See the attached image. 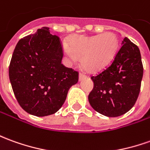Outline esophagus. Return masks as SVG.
I'll list each match as a JSON object with an SVG mask.
<instances>
[{
	"instance_id": "34e87169",
	"label": "esophagus",
	"mask_w": 150,
	"mask_h": 150,
	"mask_svg": "<svg viewBox=\"0 0 150 150\" xmlns=\"http://www.w3.org/2000/svg\"><path fill=\"white\" fill-rule=\"evenodd\" d=\"M84 78H86L85 75H83V74H81V73H80V74L79 75V81L83 80V79Z\"/></svg>"
}]
</instances>
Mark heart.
<instances>
[{
	"label": "heart",
	"mask_w": 150,
	"mask_h": 150,
	"mask_svg": "<svg viewBox=\"0 0 150 150\" xmlns=\"http://www.w3.org/2000/svg\"><path fill=\"white\" fill-rule=\"evenodd\" d=\"M119 40L113 32L95 35H75L68 39L62 51L70 64L80 62L88 71L96 73L106 67L117 53Z\"/></svg>",
	"instance_id": "obj_1"
}]
</instances>
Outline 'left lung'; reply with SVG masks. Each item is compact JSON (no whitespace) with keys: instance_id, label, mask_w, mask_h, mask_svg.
I'll use <instances>...</instances> for the list:
<instances>
[{"instance_id":"left-lung-1","label":"left lung","mask_w":150,"mask_h":150,"mask_svg":"<svg viewBox=\"0 0 150 150\" xmlns=\"http://www.w3.org/2000/svg\"><path fill=\"white\" fill-rule=\"evenodd\" d=\"M142 77L140 50L125 37L110 65L91 77L93 82V89L88 95L91 106L107 117L124 115L137 101Z\"/></svg>"}]
</instances>
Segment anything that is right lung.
<instances>
[{
	"label": "right lung",
	"instance_id": "obj_1",
	"mask_svg": "<svg viewBox=\"0 0 150 150\" xmlns=\"http://www.w3.org/2000/svg\"><path fill=\"white\" fill-rule=\"evenodd\" d=\"M60 40L44 27L18 42L9 68V81L20 106L28 114L44 117L64 104L79 74L62 64Z\"/></svg>",
	"mask_w": 150,
	"mask_h": 150
}]
</instances>
